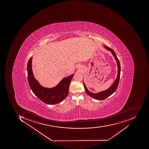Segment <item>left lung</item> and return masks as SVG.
<instances>
[{
  "instance_id": "left-lung-1",
  "label": "left lung",
  "mask_w": 149,
  "mask_h": 149,
  "mask_svg": "<svg viewBox=\"0 0 149 149\" xmlns=\"http://www.w3.org/2000/svg\"><path fill=\"white\" fill-rule=\"evenodd\" d=\"M104 47L108 51L111 52V53L112 54V55H113L114 57H115L116 61L117 64V66H118V75H117L116 79L115 80L114 82L113 83L112 86H111L107 90L103 91L97 93H93L89 91L88 90L87 88L86 85H85L84 83H83L86 91V92L88 94V95L91 97L93 98H95V99H97V100H102L106 99V98L108 97L109 96L111 95V94H113L116 91L117 88L118 87V85H119L120 75V61H119V59H118V58L117 57L116 53L111 48L106 46H104Z\"/></svg>"
}]
</instances>
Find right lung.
<instances>
[{
    "label": "right lung",
    "instance_id": "right-lung-1",
    "mask_svg": "<svg viewBox=\"0 0 149 149\" xmlns=\"http://www.w3.org/2000/svg\"><path fill=\"white\" fill-rule=\"evenodd\" d=\"M32 57L28 62L27 74L29 84L33 92L46 104H55L61 102L68 95L69 85L73 74L63 78L55 87H43L34 78L32 69Z\"/></svg>",
    "mask_w": 149,
    "mask_h": 149
}]
</instances>
